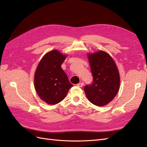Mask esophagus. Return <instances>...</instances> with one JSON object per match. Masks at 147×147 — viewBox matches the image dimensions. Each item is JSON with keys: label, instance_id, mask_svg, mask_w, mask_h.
<instances>
[{"label": "esophagus", "instance_id": "34e87169", "mask_svg": "<svg viewBox=\"0 0 147 147\" xmlns=\"http://www.w3.org/2000/svg\"><path fill=\"white\" fill-rule=\"evenodd\" d=\"M84 85V82H80V83H78V84H76V86H78V87H82V86H83Z\"/></svg>", "mask_w": 147, "mask_h": 147}]
</instances>
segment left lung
<instances>
[{
  "label": "left lung",
  "instance_id": "8db88e82",
  "mask_svg": "<svg viewBox=\"0 0 147 147\" xmlns=\"http://www.w3.org/2000/svg\"><path fill=\"white\" fill-rule=\"evenodd\" d=\"M88 58L93 80L91 84L84 86V92L91 103L104 106L118 92L119 71L111 56L103 51L89 54Z\"/></svg>",
  "mask_w": 147,
  "mask_h": 147
}]
</instances>
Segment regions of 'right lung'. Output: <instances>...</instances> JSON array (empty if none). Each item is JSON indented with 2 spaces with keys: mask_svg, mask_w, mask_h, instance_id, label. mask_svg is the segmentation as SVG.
Wrapping results in <instances>:
<instances>
[{
  "mask_svg": "<svg viewBox=\"0 0 147 147\" xmlns=\"http://www.w3.org/2000/svg\"><path fill=\"white\" fill-rule=\"evenodd\" d=\"M66 58L57 50H53L45 55L38 65L35 88L38 95L48 104L61 102L73 86L61 67Z\"/></svg>",
  "mask_w": 147,
  "mask_h": 147,
  "instance_id": "obj_1",
  "label": "right lung"
}]
</instances>
